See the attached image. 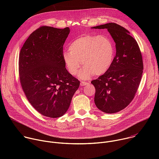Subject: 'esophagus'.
<instances>
[{"instance_id":"esophagus-1","label":"esophagus","mask_w":159,"mask_h":159,"mask_svg":"<svg viewBox=\"0 0 159 159\" xmlns=\"http://www.w3.org/2000/svg\"><path fill=\"white\" fill-rule=\"evenodd\" d=\"M88 84H89V83L87 82H85V81H81V82H80V85H81V86L87 85H88Z\"/></svg>"}]
</instances>
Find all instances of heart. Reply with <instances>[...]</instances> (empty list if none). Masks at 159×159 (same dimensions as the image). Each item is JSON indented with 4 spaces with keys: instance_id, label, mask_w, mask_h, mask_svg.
Returning <instances> with one entry per match:
<instances>
[{
    "instance_id": "obj_1",
    "label": "heart",
    "mask_w": 159,
    "mask_h": 159,
    "mask_svg": "<svg viewBox=\"0 0 159 159\" xmlns=\"http://www.w3.org/2000/svg\"><path fill=\"white\" fill-rule=\"evenodd\" d=\"M115 48L112 41L106 35L85 34L72 41L69 50L62 53L66 67L75 75L82 64L84 65L79 77L87 79L93 74L101 75L111 68L115 59Z\"/></svg>"
}]
</instances>
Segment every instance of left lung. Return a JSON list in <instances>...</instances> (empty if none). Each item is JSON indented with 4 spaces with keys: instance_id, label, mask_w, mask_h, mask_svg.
<instances>
[{
    "instance_id": "1",
    "label": "left lung",
    "mask_w": 159,
    "mask_h": 159,
    "mask_svg": "<svg viewBox=\"0 0 159 159\" xmlns=\"http://www.w3.org/2000/svg\"><path fill=\"white\" fill-rule=\"evenodd\" d=\"M92 28L107 29L116 43V56L111 68L91 82L96 89V106L112 114L125 109L133 99L142 77V55L137 41L120 25L111 22Z\"/></svg>"
}]
</instances>
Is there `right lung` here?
Wrapping results in <instances>:
<instances>
[{
	"label": "right lung",
	"mask_w": 159,
	"mask_h": 159,
	"mask_svg": "<svg viewBox=\"0 0 159 159\" xmlns=\"http://www.w3.org/2000/svg\"><path fill=\"white\" fill-rule=\"evenodd\" d=\"M70 28L41 26L22 46L19 73L22 90L33 107L52 118L63 116L69 109L80 81L65 68L63 46Z\"/></svg>",
	"instance_id": "right-lung-1"
}]
</instances>
